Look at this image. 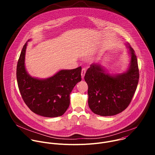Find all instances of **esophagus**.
Here are the masks:
<instances>
[{"instance_id":"esophagus-1","label":"esophagus","mask_w":155,"mask_h":155,"mask_svg":"<svg viewBox=\"0 0 155 155\" xmlns=\"http://www.w3.org/2000/svg\"><path fill=\"white\" fill-rule=\"evenodd\" d=\"M85 73H86V69H85V68H83V69H82V70H81V72L82 78H84V75H85Z\"/></svg>"}]
</instances>
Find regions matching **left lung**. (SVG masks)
Listing matches in <instances>:
<instances>
[{
	"label": "left lung",
	"instance_id": "obj_1",
	"mask_svg": "<svg viewBox=\"0 0 155 155\" xmlns=\"http://www.w3.org/2000/svg\"><path fill=\"white\" fill-rule=\"evenodd\" d=\"M131 56L128 71L111 76L99 64H92L86 71L84 80L88 86V105L101 116H112L122 112L130 103L137 89L139 70L134 51L129 45Z\"/></svg>",
	"mask_w": 155,
	"mask_h": 155
}]
</instances>
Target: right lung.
Wrapping results in <instances>:
<instances>
[{
    "instance_id": "obj_1",
    "label": "right lung",
    "mask_w": 155,
    "mask_h": 155,
    "mask_svg": "<svg viewBox=\"0 0 155 155\" xmlns=\"http://www.w3.org/2000/svg\"><path fill=\"white\" fill-rule=\"evenodd\" d=\"M27 43L22 49L16 68L19 90L24 102L34 113L45 117L62 115L70 104V94L81 80V68L61 70L54 76L40 80L31 77L25 66Z\"/></svg>"
}]
</instances>
